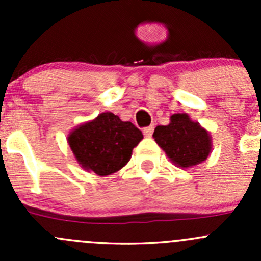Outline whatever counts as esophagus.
Instances as JSON below:
<instances>
[{
  "mask_svg": "<svg viewBox=\"0 0 261 261\" xmlns=\"http://www.w3.org/2000/svg\"><path fill=\"white\" fill-rule=\"evenodd\" d=\"M152 131H154V126H147V127L144 128L143 133L146 138H150V136L152 135Z\"/></svg>",
  "mask_w": 261,
  "mask_h": 261,
  "instance_id": "esophagus-1",
  "label": "esophagus"
}]
</instances>
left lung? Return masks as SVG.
<instances>
[{"mask_svg":"<svg viewBox=\"0 0 261 261\" xmlns=\"http://www.w3.org/2000/svg\"><path fill=\"white\" fill-rule=\"evenodd\" d=\"M152 138L170 162L183 169L203 163L212 151L211 134L188 114L170 116L167 126L155 127Z\"/></svg>","mask_w":261,"mask_h":261,"instance_id":"obj_1","label":"left lung"}]
</instances>
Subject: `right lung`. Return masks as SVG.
<instances>
[{
  "mask_svg": "<svg viewBox=\"0 0 261 261\" xmlns=\"http://www.w3.org/2000/svg\"><path fill=\"white\" fill-rule=\"evenodd\" d=\"M143 134L130 121L112 112L75 126L68 135V145L78 164L97 175L114 174L131 159L133 149L143 140Z\"/></svg>",
  "mask_w": 261,
  "mask_h": 261,
  "instance_id": "add662e5",
  "label": "right lung"
}]
</instances>
